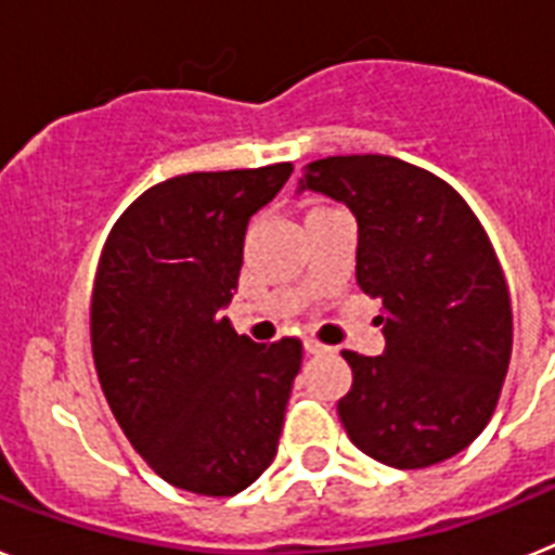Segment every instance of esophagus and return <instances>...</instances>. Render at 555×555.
I'll use <instances>...</instances> for the list:
<instances>
[{
	"mask_svg": "<svg viewBox=\"0 0 555 555\" xmlns=\"http://www.w3.org/2000/svg\"><path fill=\"white\" fill-rule=\"evenodd\" d=\"M305 352H310V356H324V352H330V347L319 344L315 338H305Z\"/></svg>",
	"mask_w": 555,
	"mask_h": 555,
	"instance_id": "1",
	"label": "esophagus"
}]
</instances>
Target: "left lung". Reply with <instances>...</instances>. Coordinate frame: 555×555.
<instances>
[{"instance_id": "1", "label": "left lung", "mask_w": 555, "mask_h": 555, "mask_svg": "<svg viewBox=\"0 0 555 555\" xmlns=\"http://www.w3.org/2000/svg\"><path fill=\"white\" fill-rule=\"evenodd\" d=\"M296 191L352 211L358 285L384 301V352H344L349 440L392 468L460 454L491 421L514 347L511 296L479 220L440 177L386 155L315 160Z\"/></svg>"}]
</instances>
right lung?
<instances>
[{
	"label": "right lung",
	"instance_id": "add662e5",
	"mask_svg": "<svg viewBox=\"0 0 555 555\" xmlns=\"http://www.w3.org/2000/svg\"><path fill=\"white\" fill-rule=\"evenodd\" d=\"M291 163L152 185L112 228L92 291V356L115 421L166 482L234 496L279 449L301 341L256 344L222 315L248 222Z\"/></svg>",
	"mask_w": 555,
	"mask_h": 555
}]
</instances>
